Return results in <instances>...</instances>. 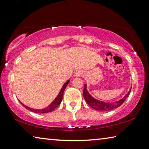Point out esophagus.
Here are the masks:
<instances>
[{
	"instance_id": "esophagus-1",
	"label": "esophagus",
	"mask_w": 149,
	"mask_h": 149,
	"mask_svg": "<svg viewBox=\"0 0 149 149\" xmlns=\"http://www.w3.org/2000/svg\"><path fill=\"white\" fill-rule=\"evenodd\" d=\"M83 74V72L82 70H77L76 72H75L74 74V76L76 77H81L82 75Z\"/></svg>"
}]
</instances>
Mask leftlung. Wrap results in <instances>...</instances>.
Returning <instances> with one entry per match:
<instances>
[{"label": "left lung", "instance_id": "1", "mask_svg": "<svg viewBox=\"0 0 149 149\" xmlns=\"http://www.w3.org/2000/svg\"><path fill=\"white\" fill-rule=\"evenodd\" d=\"M130 90H131V88L128 93H127L124 97L121 99V100H120L119 101H115V102H112V103H107L102 101H100L97 100L95 98L93 97L89 94V93L88 92L87 89V84H85V85H84L83 96L85 101H87V103H88V105H90L92 108H93L98 111H105L112 110V109L120 107V105L124 102L125 100H126V99L128 97V95L130 94Z\"/></svg>", "mask_w": 149, "mask_h": 149}]
</instances>
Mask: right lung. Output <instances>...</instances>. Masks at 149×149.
Returning a JSON list of instances; mask_svg holds the SVG:
<instances>
[{
	"mask_svg": "<svg viewBox=\"0 0 149 149\" xmlns=\"http://www.w3.org/2000/svg\"><path fill=\"white\" fill-rule=\"evenodd\" d=\"M70 82V80H68L64 84L63 86H62L61 90H60V91L59 92L58 95L55 98V100H54L50 104H49L48 107H45V108H43V109H33V108H31V107H29L26 106V105L23 104L20 101V103L22 104L23 106H24L25 108L28 110L31 111L32 112H34V113H48V112H50V111H52L53 110H54V109L56 108V107L58 106V105L60 104V103H61V101L62 100V97H63V94H64V90H65L66 86L68 85V84Z\"/></svg>",
	"mask_w": 149,
	"mask_h": 149,
	"instance_id": "obj_1",
	"label": "right lung"
}]
</instances>
